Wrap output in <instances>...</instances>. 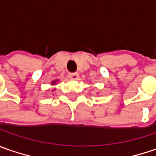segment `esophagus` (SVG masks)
Returning a JSON list of instances; mask_svg holds the SVG:
<instances>
[{"instance_id":"1","label":"esophagus","mask_w":156,"mask_h":156,"mask_svg":"<svg viewBox=\"0 0 156 156\" xmlns=\"http://www.w3.org/2000/svg\"><path fill=\"white\" fill-rule=\"evenodd\" d=\"M69 78L73 80H77L79 78V74L78 73H70L69 74Z\"/></svg>"}]
</instances>
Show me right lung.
I'll return each mask as SVG.
<instances>
[{
	"label": "right lung",
	"instance_id": "add662e5",
	"mask_svg": "<svg viewBox=\"0 0 156 156\" xmlns=\"http://www.w3.org/2000/svg\"><path fill=\"white\" fill-rule=\"evenodd\" d=\"M59 81V80H55V81H52L51 84H52V85H56V82H57V81ZM54 90H55V89H53V90H52V92H53Z\"/></svg>",
	"mask_w": 156,
	"mask_h": 156
}]
</instances>
